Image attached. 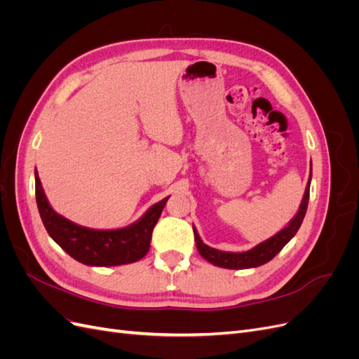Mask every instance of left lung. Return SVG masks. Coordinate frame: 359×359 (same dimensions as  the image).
I'll list each match as a JSON object with an SVG mask.
<instances>
[{"instance_id":"1","label":"left lung","mask_w":359,"mask_h":359,"mask_svg":"<svg viewBox=\"0 0 359 359\" xmlns=\"http://www.w3.org/2000/svg\"><path fill=\"white\" fill-rule=\"evenodd\" d=\"M310 180H311V173L306 187V193H304V198L301 201L299 210L295 214V217L289 222V224L281 229L278 233L274 236L268 238L266 241L257 244L256 247L247 250V252L241 253H232V252H222V250L212 248L210 245H206L198 233V231L194 229L193 226V232H194V241H196V247L199 255L208 260L210 264L220 266V268H227V269H247V268H256L269 262L281 248H283L301 227V223L306 217L307 212V205H309V198H310Z\"/></svg>"}]
</instances>
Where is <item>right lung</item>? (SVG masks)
I'll list each match as a JSON object with an SVG mask.
<instances>
[{
	"label": "right lung",
	"mask_w": 359,
	"mask_h": 359,
	"mask_svg": "<svg viewBox=\"0 0 359 359\" xmlns=\"http://www.w3.org/2000/svg\"><path fill=\"white\" fill-rule=\"evenodd\" d=\"M34 177L36 201L43 224L52 240L78 262L90 266H116L137 262L148 253L151 235L169 196L154 203L137 222L127 227L112 231L90 229L53 211L37 170Z\"/></svg>",
	"instance_id": "obj_1"
}]
</instances>
